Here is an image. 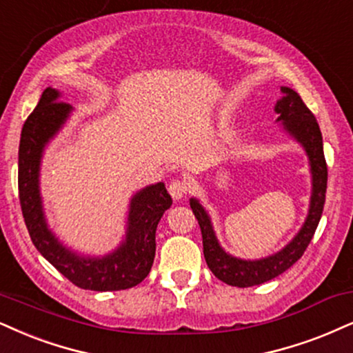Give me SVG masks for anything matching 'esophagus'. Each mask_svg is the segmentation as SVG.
<instances>
[{
    "instance_id": "1",
    "label": "esophagus",
    "mask_w": 353,
    "mask_h": 353,
    "mask_svg": "<svg viewBox=\"0 0 353 353\" xmlns=\"http://www.w3.org/2000/svg\"><path fill=\"white\" fill-rule=\"evenodd\" d=\"M188 190H190V185L183 180L172 181V183H170V186H168V193L172 194V198L175 199V201H178V199H181V198H185L186 193H188Z\"/></svg>"
}]
</instances>
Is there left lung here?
<instances>
[{"label":"left lung","instance_id":"8db88e82","mask_svg":"<svg viewBox=\"0 0 353 353\" xmlns=\"http://www.w3.org/2000/svg\"><path fill=\"white\" fill-rule=\"evenodd\" d=\"M281 93L283 98L278 99L275 104V112L278 114L276 123H281L283 129L294 141L301 143L303 149L306 150L312 178L310 211H307V217L303 228L293 237V241L283 247L280 252L265 256V259H237V256L229 255L219 245L214 229H212L211 217L201 206V203L196 198L190 199L191 210H193L194 217L201 228L203 252L208 267L221 281L228 283L230 286H239V288L262 285V283L281 275L291 265L296 263L310 245L324 210L325 188H327V165H325L324 159L323 134H321L319 124L296 91L288 88V86H281Z\"/></svg>","mask_w":353,"mask_h":353}]
</instances>
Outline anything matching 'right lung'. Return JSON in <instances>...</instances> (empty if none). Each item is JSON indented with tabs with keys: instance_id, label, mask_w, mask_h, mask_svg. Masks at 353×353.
I'll use <instances>...</instances> for the list:
<instances>
[{
	"instance_id": "add662e5",
	"label": "right lung",
	"mask_w": 353,
	"mask_h": 353,
	"mask_svg": "<svg viewBox=\"0 0 353 353\" xmlns=\"http://www.w3.org/2000/svg\"><path fill=\"white\" fill-rule=\"evenodd\" d=\"M60 91L43 90L36 110L23 125L19 142V201L30 241L78 288L119 291L132 288L149 275L155 256V230L160 217L172 206L165 185L145 186L130 199L125 239L111 254L85 256L65 247L47 225L43 214L39 175L46 145L62 129L73 108L60 101Z\"/></svg>"
}]
</instances>
